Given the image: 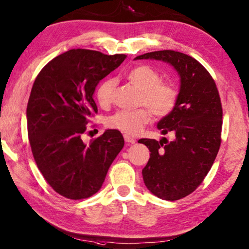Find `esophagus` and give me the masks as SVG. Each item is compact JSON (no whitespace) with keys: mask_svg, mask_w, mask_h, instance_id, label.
<instances>
[{"mask_svg":"<svg viewBox=\"0 0 249 249\" xmlns=\"http://www.w3.org/2000/svg\"><path fill=\"white\" fill-rule=\"evenodd\" d=\"M124 140H125V142L126 143H129V144H134L135 143V139H134V137H132V136H129V135H124Z\"/></svg>","mask_w":249,"mask_h":249,"instance_id":"esophagus-1","label":"esophagus"}]
</instances>
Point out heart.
I'll use <instances>...</instances> for the list:
<instances>
[{
  "mask_svg": "<svg viewBox=\"0 0 249 249\" xmlns=\"http://www.w3.org/2000/svg\"><path fill=\"white\" fill-rule=\"evenodd\" d=\"M126 77L142 92L140 105L147 106L155 116H167L175 108L178 100L177 89L171 83L161 82L160 73L151 66H136L128 71ZM114 89L115 81L110 78L97 86L95 98L102 108H107L112 104ZM151 112L145 107L135 110H118L106 118L105 124L108 128L135 135L151 122Z\"/></svg>",
  "mask_w": 249,
  "mask_h": 249,
  "instance_id": "heart-1",
  "label": "heart"
}]
</instances>
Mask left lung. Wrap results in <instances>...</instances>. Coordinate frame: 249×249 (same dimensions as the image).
Wrapping results in <instances>:
<instances>
[{
  "label": "left lung",
  "mask_w": 249,
  "mask_h": 249,
  "mask_svg": "<svg viewBox=\"0 0 249 249\" xmlns=\"http://www.w3.org/2000/svg\"><path fill=\"white\" fill-rule=\"evenodd\" d=\"M135 60L166 62L179 75L175 108L157 123L163 135L174 133L175 140L142 139L139 143L151 152L142 171L148 191L165 200L180 199L199 186L219 151L223 108L218 90L208 71L189 55L165 50Z\"/></svg>",
  "instance_id": "left-lung-1"
}]
</instances>
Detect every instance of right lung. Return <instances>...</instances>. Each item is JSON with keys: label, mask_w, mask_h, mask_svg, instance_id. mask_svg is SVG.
<instances>
[{"label": "right lung", "mask_w": 249, "mask_h": 249, "mask_svg": "<svg viewBox=\"0 0 249 249\" xmlns=\"http://www.w3.org/2000/svg\"><path fill=\"white\" fill-rule=\"evenodd\" d=\"M125 57L70 50L47 63L35 78L26 108L31 149L45 180L66 198H88L100 191L123 148L117 129H106L89 145L81 136L97 113L93 100L97 84Z\"/></svg>", "instance_id": "obj_1"}]
</instances>
